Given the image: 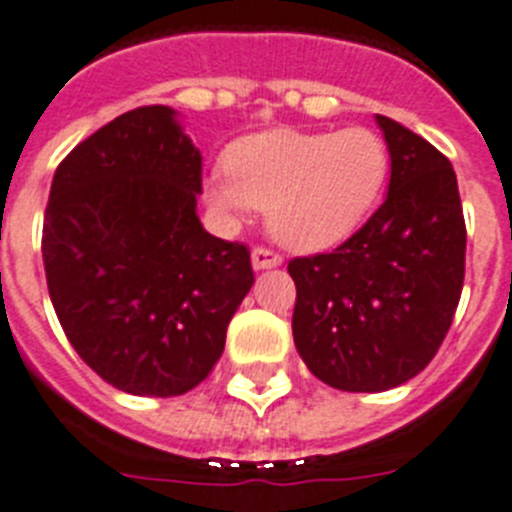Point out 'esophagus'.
I'll use <instances>...</instances> for the list:
<instances>
[{"instance_id":"1","label":"esophagus","mask_w":512,"mask_h":512,"mask_svg":"<svg viewBox=\"0 0 512 512\" xmlns=\"http://www.w3.org/2000/svg\"><path fill=\"white\" fill-rule=\"evenodd\" d=\"M251 264L256 272H261V269H274V266L282 264V256L280 253L269 251V248H253Z\"/></svg>"}]
</instances>
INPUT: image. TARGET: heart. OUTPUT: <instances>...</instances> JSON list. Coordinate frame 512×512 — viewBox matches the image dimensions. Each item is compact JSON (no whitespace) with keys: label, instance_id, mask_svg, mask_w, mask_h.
<instances>
[{"label":"heart","instance_id":"heart-1","mask_svg":"<svg viewBox=\"0 0 512 512\" xmlns=\"http://www.w3.org/2000/svg\"><path fill=\"white\" fill-rule=\"evenodd\" d=\"M387 177L390 149L377 130L277 128L232 143L225 175L206 180L204 198L227 225L266 209L282 246L314 253L340 246L371 217Z\"/></svg>","mask_w":512,"mask_h":512}]
</instances>
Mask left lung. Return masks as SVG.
I'll return each mask as SVG.
<instances>
[{
  "label": "left lung",
  "mask_w": 512,
  "mask_h": 512,
  "mask_svg": "<svg viewBox=\"0 0 512 512\" xmlns=\"http://www.w3.org/2000/svg\"><path fill=\"white\" fill-rule=\"evenodd\" d=\"M390 149L387 198L332 253L287 264L293 340L316 379L384 392L426 369L453 324L466 274V222L453 164L377 114Z\"/></svg>",
  "instance_id": "1"
}]
</instances>
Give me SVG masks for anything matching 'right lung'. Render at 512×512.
I'll list each match as a JSON object with an SVG mask.
<instances>
[{"label":"right lung","instance_id":"obj_1","mask_svg":"<svg viewBox=\"0 0 512 512\" xmlns=\"http://www.w3.org/2000/svg\"><path fill=\"white\" fill-rule=\"evenodd\" d=\"M201 151L172 107H138L78 143L44 214L46 285L78 356L130 395L209 377L253 285L251 253L196 214Z\"/></svg>","mask_w":512,"mask_h":512}]
</instances>
